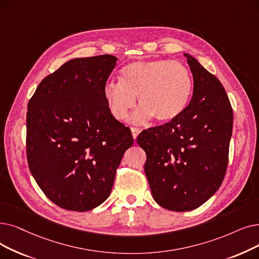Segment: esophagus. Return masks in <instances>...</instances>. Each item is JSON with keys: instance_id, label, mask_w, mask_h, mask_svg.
I'll return each mask as SVG.
<instances>
[{"instance_id": "obj_1", "label": "esophagus", "mask_w": 259, "mask_h": 259, "mask_svg": "<svg viewBox=\"0 0 259 259\" xmlns=\"http://www.w3.org/2000/svg\"><path fill=\"white\" fill-rule=\"evenodd\" d=\"M140 132H141V130H140L139 128H137V127H131V133H132V137H133L134 140H137V138H138Z\"/></svg>"}]
</instances>
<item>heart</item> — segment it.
<instances>
[{"label":"heart","instance_id":"obj_1","mask_svg":"<svg viewBox=\"0 0 259 259\" xmlns=\"http://www.w3.org/2000/svg\"><path fill=\"white\" fill-rule=\"evenodd\" d=\"M192 91V77L183 63L156 59L126 65L120 81H108L104 95L112 115L118 120L128 117L139 96L141 107L132 115L133 122L141 123L151 117L167 122L181 115Z\"/></svg>","mask_w":259,"mask_h":259}]
</instances>
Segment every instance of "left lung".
Returning a JSON list of instances; mask_svg holds the SVG:
<instances>
[{"instance_id": "obj_1", "label": "left lung", "mask_w": 259, "mask_h": 259, "mask_svg": "<svg viewBox=\"0 0 259 259\" xmlns=\"http://www.w3.org/2000/svg\"><path fill=\"white\" fill-rule=\"evenodd\" d=\"M194 79L181 115L143 130L137 139L147 155L145 174L153 199L174 211L192 210L220 187L229 164L233 109L218 78L184 54Z\"/></svg>"}]
</instances>
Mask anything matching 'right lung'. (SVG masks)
I'll use <instances>...</instances> for the list:
<instances>
[{"label":"right lung","mask_w":259,"mask_h":259,"mask_svg":"<svg viewBox=\"0 0 259 259\" xmlns=\"http://www.w3.org/2000/svg\"><path fill=\"white\" fill-rule=\"evenodd\" d=\"M116 60L100 55L67 61L44 78L28 102L29 170L61 208L87 211L102 204L133 144L130 129L112 115L104 95Z\"/></svg>","instance_id":"1"}]
</instances>
